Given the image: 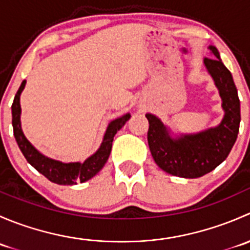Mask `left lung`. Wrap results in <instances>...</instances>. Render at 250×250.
Here are the masks:
<instances>
[{
  "instance_id": "obj_1",
  "label": "left lung",
  "mask_w": 250,
  "mask_h": 250,
  "mask_svg": "<svg viewBox=\"0 0 250 250\" xmlns=\"http://www.w3.org/2000/svg\"><path fill=\"white\" fill-rule=\"evenodd\" d=\"M210 58L203 64L221 98L224 117L215 127L190 134H174L157 116L146 113L147 143L156 165L172 175L195 179L215 169L228 158L239 132L241 107L233 78L218 49L209 46Z\"/></svg>"
}]
</instances>
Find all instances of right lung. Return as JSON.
<instances>
[{
    "mask_svg": "<svg viewBox=\"0 0 250 250\" xmlns=\"http://www.w3.org/2000/svg\"><path fill=\"white\" fill-rule=\"evenodd\" d=\"M25 84H26V80L21 82L16 97H14L13 104H12V125H13L14 138H16L18 146H19L20 151L26 158L27 162L37 172L46 176L48 180L59 184V185H76L80 181L84 183V181L89 180L93 176L97 175L109 160L113 137L129 120L130 113H125V115L111 121L107 125L106 132H105L99 148L92 156H89L87 160L83 161V162L64 163L62 161L53 160V158L44 156L24 135V132L21 129V121H20V116H21L20 94L24 90Z\"/></svg>",
    "mask_w": 250,
    "mask_h": 250,
    "instance_id": "add662e5",
    "label": "right lung"
}]
</instances>
